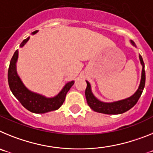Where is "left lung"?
Instances as JSON below:
<instances>
[{
	"mask_svg": "<svg viewBox=\"0 0 153 153\" xmlns=\"http://www.w3.org/2000/svg\"><path fill=\"white\" fill-rule=\"evenodd\" d=\"M130 43L132 44V46L136 47L135 43L132 40H130ZM139 57H140V63L143 66L140 84L136 93L131 97H128V98L112 102H102V101L99 100L98 99L93 95V93H92L91 90V86H90L88 81H86L87 86H86V91H85V95H86V101H87L89 106L93 110L97 112V113H104V114H121V113L128 111L129 109H130L131 108L133 107L136 105L140 97H141L146 83V73L145 69H144L145 68V65H144V62H143L141 55H140Z\"/></svg>",
	"mask_w": 153,
	"mask_h": 153,
	"instance_id": "8db88e82",
	"label": "left lung"
}]
</instances>
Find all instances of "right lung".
<instances>
[{"mask_svg": "<svg viewBox=\"0 0 153 153\" xmlns=\"http://www.w3.org/2000/svg\"><path fill=\"white\" fill-rule=\"evenodd\" d=\"M37 32L38 30L34 31L32 33V34H35ZM29 39L30 36H28L27 38L23 40L20 47H24ZM17 58H18V50L14 52L10 60L7 74L8 83L13 96L18 100L19 102L22 104L24 108H26L32 113H45L59 109L64 102L67 92L74 84V81H70L67 83L57 95L51 98H48L38 93L30 91L24 86L21 78L17 75V68H16Z\"/></svg>", "mask_w": 153, "mask_h": 153, "instance_id": "right-lung-1", "label": "right lung"}]
</instances>
